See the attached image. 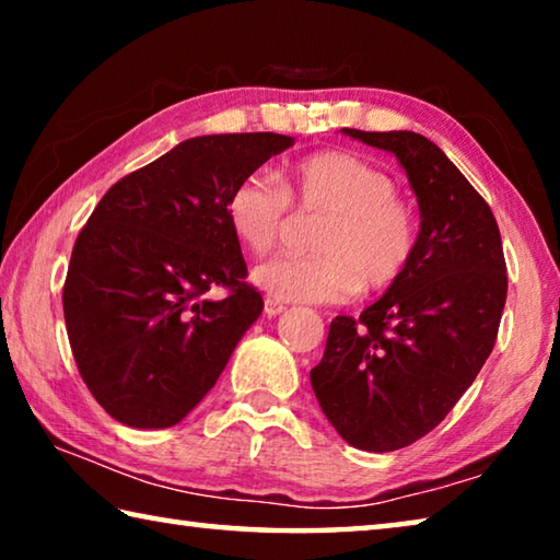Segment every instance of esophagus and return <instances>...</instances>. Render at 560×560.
Here are the masks:
<instances>
[{
    "label": "esophagus",
    "mask_w": 560,
    "mask_h": 560,
    "mask_svg": "<svg viewBox=\"0 0 560 560\" xmlns=\"http://www.w3.org/2000/svg\"><path fill=\"white\" fill-rule=\"evenodd\" d=\"M283 311H287V306H283L281 301L271 299V296L264 299V314L267 316H279V314H283Z\"/></svg>",
    "instance_id": "obj_1"
}]
</instances>
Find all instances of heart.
I'll use <instances>...</instances> for the list:
<instances>
[{
    "instance_id": "heart-1",
    "label": "heart",
    "mask_w": 560,
    "mask_h": 560,
    "mask_svg": "<svg viewBox=\"0 0 560 560\" xmlns=\"http://www.w3.org/2000/svg\"><path fill=\"white\" fill-rule=\"evenodd\" d=\"M293 207L324 220L316 254H277L254 267L252 281L277 301L343 303L360 287L387 289L420 249V222L395 177L346 150L303 158L283 179L252 170L226 192L224 212L236 242L264 254L289 232Z\"/></svg>"
}]
</instances>
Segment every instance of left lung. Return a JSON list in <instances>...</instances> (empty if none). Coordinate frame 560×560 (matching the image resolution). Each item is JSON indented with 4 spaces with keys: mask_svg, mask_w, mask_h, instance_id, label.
Here are the masks:
<instances>
[{
    "mask_svg": "<svg viewBox=\"0 0 560 560\" xmlns=\"http://www.w3.org/2000/svg\"><path fill=\"white\" fill-rule=\"evenodd\" d=\"M343 132L400 160L420 205V249L381 301L330 320L311 387L348 444L393 452L438 428L487 363L506 261L494 212L432 140L412 130Z\"/></svg>",
    "mask_w": 560,
    "mask_h": 560,
    "instance_id": "1",
    "label": "left lung"
}]
</instances>
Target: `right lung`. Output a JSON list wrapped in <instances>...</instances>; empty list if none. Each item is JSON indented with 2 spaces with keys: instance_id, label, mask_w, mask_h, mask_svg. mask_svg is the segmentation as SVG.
I'll use <instances>...</instances> for the list:
<instances>
[{
  "instance_id": "obj_1",
  "label": "right lung",
  "mask_w": 560,
  "mask_h": 560,
  "mask_svg": "<svg viewBox=\"0 0 560 560\" xmlns=\"http://www.w3.org/2000/svg\"><path fill=\"white\" fill-rule=\"evenodd\" d=\"M291 143L279 132L189 138L120 177L75 236L66 334L83 383L118 422L173 428L259 318L224 205L236 179ZM212 288L228 293L207 300Z\"/></svg>"
}]
</instances>
